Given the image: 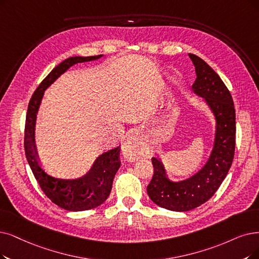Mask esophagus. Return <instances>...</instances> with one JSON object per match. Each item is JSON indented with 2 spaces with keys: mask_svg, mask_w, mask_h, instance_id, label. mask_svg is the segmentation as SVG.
<instances>
[{
  "mask_svg": "<svg viewBox=\"0 0 259 259\" xmlns=\"http://www.w3.org/2000/svg\"><path fill=\"white\" fill-rule=\"evenodd\" d=\"M123 153L125 158L130 161L138 159L141 156L143 151H142V148L140 147L139 139L136 134H133V135H131L126 139L123 147Z\"/></svg>",
  "mask_w": 259,
  "mask_h": 259,
  "instance_id": "esophagus-1",
  "label": "esophagus"
}]
</instances>
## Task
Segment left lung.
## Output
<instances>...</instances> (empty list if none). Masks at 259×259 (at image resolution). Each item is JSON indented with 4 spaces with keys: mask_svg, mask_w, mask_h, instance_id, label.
<instances>
[{
    "mask_svg": "<svg viewBox=\"0 0 259 259\" xmlns=\"http://www.w3.org/2000/svg\"><path fill=\"white\" fill-rule=\"evenodd\" d=\"M189 57L196 74L192 90L205 100L212 113L214 136L207 160L185 180H171L161 159L152 157L154 175L148 194L155 204L172 211H188L207 202L226 178L235 154L236 113L230 91L202 58L194 54Z\"/></svg>",
    "mask_w": 259,
    "mask_h": 259,
    "instance_id": "obj_1",
    "label": "left lung"
}]
</instances>
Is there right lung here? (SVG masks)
<instances>
[{
  "mask_svg": "<svg viewBox=\"0 0 259 259\" xmlns=\"http://www.w3.org/2000/svg\"><path fill=\"white\" fill-rule=\"evenodd\" d=\"M98 56H74L60 63L41 81L29 101L24 135L26 159L35 179L48 198L59 207L70 211H84L96 208L104 203L110 194L113 178L119 170L120 147L102 153L96 158L88 172L77 179H59L44 168L36 144V122L45 91L65 72L79 63L97 60Z\"/></svg>",
  "mask_w": 259,
  "mask_h": 259,
  "instance_id": "1",
  "label": "right lung"
}]
</instances>
